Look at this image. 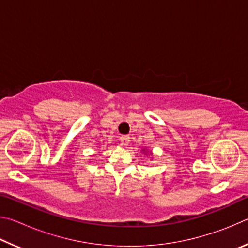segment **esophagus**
<instances>
[{"label": "esophagus", "instance_id": "obj_1", "mask_svg": "<svg viewBox=\"0 0 248 248\" xmlns=\"http://www.w3.org/2000/svg\"><path fill=\"white\" fill-rule=\"evenodd\" d=\"M120 141H121V144L123 145H124V146H127V145H129V143H130V137L129 136H121L120 137Z\"/></svg>", "mask_w": 248, "mask_h": 248}]
</instances>
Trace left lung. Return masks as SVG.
<instances>
[{"label":"left lung","instance_id":"left-lung-1","mask_svg":"<svg viewBox=\"0 0 248 248\" xmlns=\"http://www.w3.org/2000/svg\"><path fill=\"white\" fill-rule=\"evenodd\" d=\"M142 152H143L145 155H148V151H145V149L142 150ZM150 153H151V152H150ZM151 154H152V153H151Z\"/></svg>","mask_w":248,"mask_h":248}]
</instances>
